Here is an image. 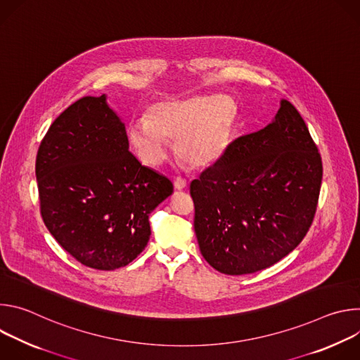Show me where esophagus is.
<instances>
[{"instance_id":"obj_1","label":"esophagus","mask_w":360,"mask_h":360,"mask_svg":"<svg viewBox=\"0 0 360 360\" xmlns=\"http://www.w3.org/2000/svg\"><path fill=\"white\" fill-rule=\"evenodd\" d=\"M174 185H175V188H176V189L182 191V189H185V188H186V179H185V178H182V176H176V178L174 179Z\"/></svg>"}]
</instances>
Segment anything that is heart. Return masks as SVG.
<instances>
[{
    "mask_svg": "<svg viewBox=\"0 0 360 360\" xmlns=\"http://www.w3.org/2000/svg\"><path fill=\"white\" fill-rule=\"evenodd\" d=\"M235 120L236 105L225 95L162 101L149 108L148 121L132 124L131 141L149 167H158L165 160L167 139L175 142L181 161L205 168L226 152Z\"/></svg>",
    "mask_w": 360,
    "mask_h": 360,
    "instance_id": "obj_1",
    "label": "heart"
}]
</instances>
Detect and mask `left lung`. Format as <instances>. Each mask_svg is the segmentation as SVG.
Segmentation results:
<instances>
[{
  "label": "left lung",
  "instance_id": "left-lung-1",
  "mask_svg": "<svg viewBox=\"0 0 360 360\" xmlns=\"http://www.w3.org/2000/svg\"><path fill=\"white\" fill-rule=\"evenodd\" d=\"M322 158L303 118L282 101L275 121L228 145L191 182L200 253L225 275L272 266L309 231L319 200Z\"/></svg>",
  "mask_w": 360,
  "mask_h": 360
}]
</instances>
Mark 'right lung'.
<instances>
[{
	"label": "right lung",
	"instance_id": "right-lung-1",
	"mask_svg": "<svg viewBox=\"0 0 360 360\" xmlns=\"http://www.w3.org/2000/svg\"><path fill=\"white\" fill-rule=\"evenodd\" d=\"M41 217L82 265L114 271L145 249L149 215L172 182L128 150L125 125L105 95L84 96L46 131L35 162Z\"/></svg>",
	"mask_w": 360,
	"mask_h": 360
}]
</instances>
